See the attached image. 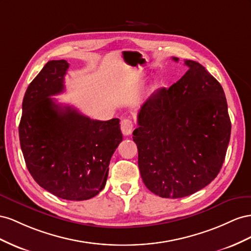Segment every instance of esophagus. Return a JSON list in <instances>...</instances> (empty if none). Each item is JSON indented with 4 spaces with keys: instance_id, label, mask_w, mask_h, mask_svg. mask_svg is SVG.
Wrapping results in <instances>:
<instances>
[{
    "instance_id": "34e87169",
    "label": "esophagus",
    "mask_w": 251,
    "mask_h": 251,
    "mask_svg": "<svg viewBox=\"0 0 251 251\" xmlns=\"http://www.w3.org/2000/svg\"><path fill=\"white\" fill-rule=\"evenodd\" d=\"M121 130L124 135H129L132 133L133 124L132 121L129 119H123L121 122Z\"/></svg>"
}]
</instances>
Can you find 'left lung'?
I'll return each mask as SVG.
<instances>
[{
	"mask_svg": "<svg viewBox=\"0 0 251 251\" xmlns=\"http://www.w3.org/2000/svg\"><path fill=\"white\" fill-rule=\"evenodd\" d=\"M185 65L180 80L142 105L132 133L142 180L161 198L187 197L213 181L230 140L221 84L200 63L185 60Z\"/></svg>",
	"mask_w": 251,
	"mask_h": 251,
	"instance_id": "left-lung-1",
	"label": "left lung"
}]
</instances>
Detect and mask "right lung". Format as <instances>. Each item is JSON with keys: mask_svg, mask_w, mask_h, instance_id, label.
Returning <instances> with one entry per match:
<instances>
[{"mask_svg": "<svg viewBox=\"0 0 251 251\" xmlns=\"http://www.w3.org/2000/svg\"><path fill=\"white\" fill-rule=\"evenodd\" d=\"M69 64L49 61L25 92L21 149L34 181L70 201L96 197L106 185L110 159L123 140L120 120H91L51 96L64 91Z\"/></svg>", "mask_w": 251, "mask_h": 251, "instance_id": "obj_1", "label": "right lung"}]
</instances>
